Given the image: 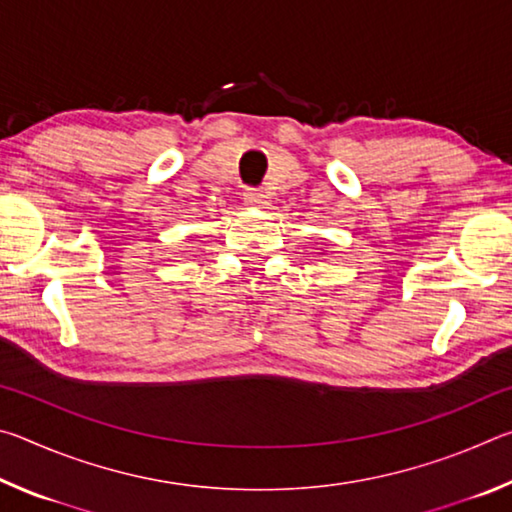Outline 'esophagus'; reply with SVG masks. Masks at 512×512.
I'll return each instance as SVG.
<instances>
[{
    "label": "esophagus",
    "instance_id": "obj_1",
    "mask_svg": "<svg viewBox=\"0 0 512 512\" xmlns=\"http://www.w3.org/2000/svg\"><path fill=\"white\" fill-rule=\"evenodd\" d=\"M244 201H246L248 205H262V203H264V194L259 192V189H246Z\"/></svg>",
    "mask_w": 512,
    "mask_h": 512
}]
</instances>
